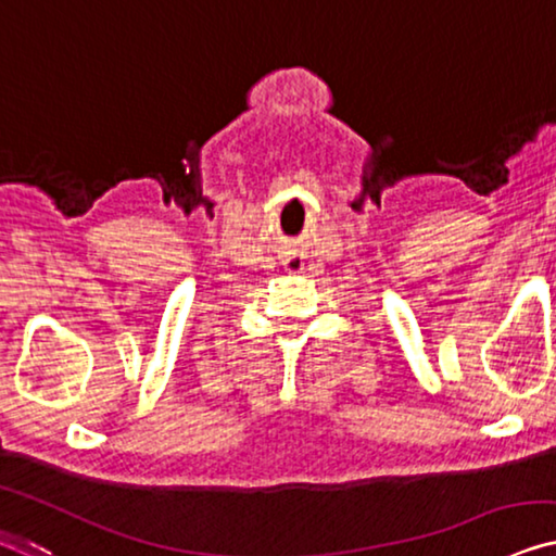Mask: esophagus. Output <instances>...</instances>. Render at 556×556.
I'll return each instance as SVG.
<instances>
[{"mask_svg": "<svg viewBox=\"0 0 556 556\" xmlns=\"http://www.w3.org/2000/svg\"><path fill=\"white\" fill-rule=\"evenodd\" d=\"M281 264H285L287 275H300V271L304 269V264H302L300 256H289V260H285Z\"/></svg>", "mask_w": 556, "mask_h": 556, "instance_id": "1", "label": "esophagus"}]
</instances>
